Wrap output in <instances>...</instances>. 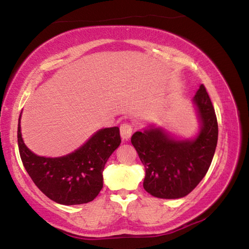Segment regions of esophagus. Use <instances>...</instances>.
I'll return each instance as SVG.
<instances>
[{
    "instance_id": "1",
    "label": "esophagus",
    "mask_w": 249,
    "mask_h": 249,
    "mask_svg": "<svg viewBox=\"0 0 249 249\" xmlns=\"http://www.w3.org/2000/svg\"><path fill=\"white\" fill-rule=\"evenodd\" d=\"M120 130H121V136H122V138H123V141H127V140H129V137L132 136L134 127L132 124L125 122V123L121 124Z\"/></svg>"
}]
</instances>
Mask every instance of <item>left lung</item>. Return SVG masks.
<instances>
[{
  "label": "left lung",
  "instance_id": "left-lung-1",
  "mask_svg": "<svg viewBox=\"0 0 249 249\" xmlns=\"http://www.w3.org/2000/svg\"><path fill=\"white\" fill-rule=\"evenodd\" d=\"M202 127L193 141H176L160 128L133 134L132 142L145 167L144 189L160 199L188 196L204 178L215 153L218 126L213 104L201 84L195 96Z\"/></svg>",
  "mask_w": 249,
  "mask_h": 249
}]
</instances>
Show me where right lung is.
Masks as SVG:
<instances>
[{"mask_svg": "<svg viewBox=\"0 0 249 249\" xmlns=\"http://www.w3.org/2000/svg\"><path fill=\"white\" fill-rule=\"evenodd\" d=\"M18 119V142L20 159L36 187L57 203L75 205L94 200L103 188L102 172L109 156L121 144L120 128L95 133L74 153L59 158H45L25 146Z\"/></svg>", "mask_w": 249, "mask_h": 249, "instance_id": "obj_1", "label": "right lung"}]
</instances>
